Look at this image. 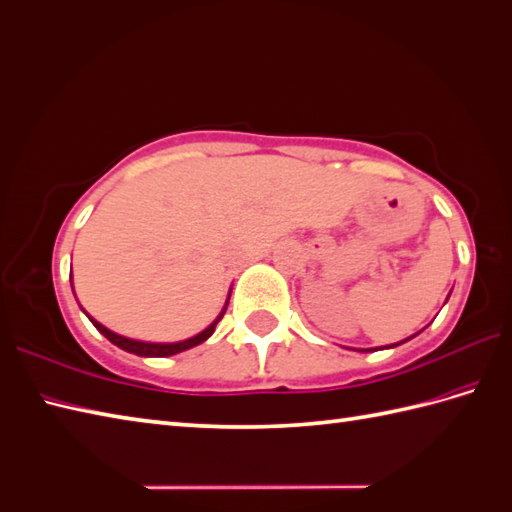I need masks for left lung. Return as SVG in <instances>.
Returning a JSON list of instances; mask_svg holds the SVG:
<instances>
[{
  "label": "left lung",
  "mask_w": 512,
  "mask_h": 512,
  "mask_svg": "<svg viewBox=\"0 0 512 512\" xmlns=\"http://www.w3.org/2000/svg\"><path fill=\"white\" fill-rule=\"evenodd\" d=\"M418 335V333H416ZM416 335H412V337H416ZM412 337H407V339H412ZM407 339H403V342H407ZM403 342H399V344H403ZM399 344H392V346H388V348H394V346H399ZM370 350V348H368ZM368 350H361V352H368Z\"/></svg>",
  "instance_id": "8db88e82"
}]
</instances>
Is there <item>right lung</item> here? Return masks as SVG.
I'll return each instance as SVG.
<instances>
[{
    "label": "right lung",
    "mask_w": 512,
    "mask_h": 512,
    "mask_svg": "<svg viewBox=\"0 0 512 512\" xmlns=\"http://www.w3.org/2000/svg\"><path fill=\"white\" fill-rule=\"evenodd\" d=\"M72 291H74V285H72ZM230 293H232V291H230ZM227 302H230V295H227ZM227 302H225V306H223V311L217 315V320H214L208 328H203V331L197 333L195 337L184 339V342H170V344L140 342V339H131V337L118 335V333L109 331L107 326H102L100 322H96L92 315H87V313H85V315L89 317V322H92V324L98 328V331L109 339V342H111L113 346H118V348L127 350V352H133V355H138V357H170V355H177V352H184V350H188V348H195V346L206 342V339L214 333V328H217V324L221 322V317H223V313H225V309H227ZM81 309H83V306H81ZM83 311H85V309H83Z\"/></svg>",
    "instance_id": "add662e5"
}]
</instances>
